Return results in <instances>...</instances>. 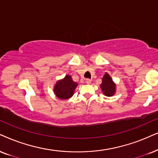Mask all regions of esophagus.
Masks as SVG:
<instances>
[{
	"instance_id": "34e87169",
	"label": "esophagus",
	"mask_w": 158,
	"mask_h": 158,
	"mask_svg": "<svg viewBox=\"0 0 158 158\" xmlns=\"http://www.w3.org/2000/svg\"><path fill=\"white\" fill-rule=\"evenodd\" d=\"M91 81H92V80H91V79H86V80H85V82L87 83V85H89V84L91 83Z\"/></svg>"
}]
</instances>
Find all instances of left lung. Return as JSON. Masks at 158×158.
Returning a JSON list of instances; mask_svg holds the SVG:
<instances>
[{
    "mask_svg": "<svg viewBox=\"0 0 158 158\" xmlns=\"http://www.w3.org/2000/svg\"><path fill=\"white\" fill-rule=\"evenodd\" d=\"M101 88L106 96H113L116 92V85L114 82L109 73H106L102 79Z\"/></svg>",
    "mask_w": 158,
    "mask_h": 158,
    "instance_id": "obj_1",
    "label": "left lung"
}]
</instances>
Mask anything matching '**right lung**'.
<instances>
[{"label": "right lung", "mask_w": 158, "mask_h": 158, "mask_svg": "<svg viewBox=\"0 0 158 158\" xmlns=\"http://www.w3.org/2000/svg\"><path fill=\"white\" fill-rule=\"evenodd\" d=\"M78 84L73 81L70 75H66L64 79L56 82L54 87V92L56 96L60 99H69L73 96Z\"/></svg>", "instance_id": "add662e5"}]
</instances>
